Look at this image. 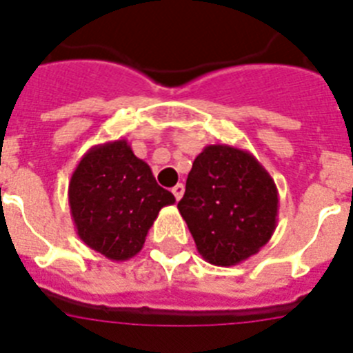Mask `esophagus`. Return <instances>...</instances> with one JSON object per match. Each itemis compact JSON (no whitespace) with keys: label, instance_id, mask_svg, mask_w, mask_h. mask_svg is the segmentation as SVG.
Returning <instances> with one entry per match:
<instances>
[{"label":"esophagus","instance_id":"esophagus-1","mask_svg":"<svg viewBox=\"0 0 353 353\" xmlns=\"http://www.w3.org/2000/svg\"><path fill=\"white\" fill-rule=\"evenodd\" d=\"M183 191H185V187H183V183H176V185H174L173 189H171V192H173V194H174V198H176V201H179V199L182 198Z\"/></svg>","mask_w":353,"mask_h":353}]
</instances>
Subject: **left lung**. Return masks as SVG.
<instances>
[{
  "label": "left lung",
  "instance_id": "1",
  "mask_svg": "<svg viewBox=\"0 0 353 353\" xmlns=\"http://www.w3.org/2000/svg\"><path fill=\"white\" fill-rule=\"evenodd\" d=\"M179 210L203 260L232 267L269 242L279 198L269 171L248 150L208 145L192 162Z\"/></svg>",
  "mask_w": 353,
  "mask_h": 353
}]
</instances>
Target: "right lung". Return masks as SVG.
Here are the masks:
<instances>
[{
	"label": "right lung",
	"mask_w": 353,
	"mask_h": 353,
	"mask_svg": "<svg viewBox=\"0 0 353 353\" xmlns=\"http://www.w3.org/2000/svg\"><path fill=\"white\" fill-rule=\"evenodd\" d=\"M174 196L162 189L127 139L90 148L72 173L68 205L77 235L93 251L125 261L143 249L146 233Z\"/></svg>",
	"instance_id": "1"
}]
</instances>
